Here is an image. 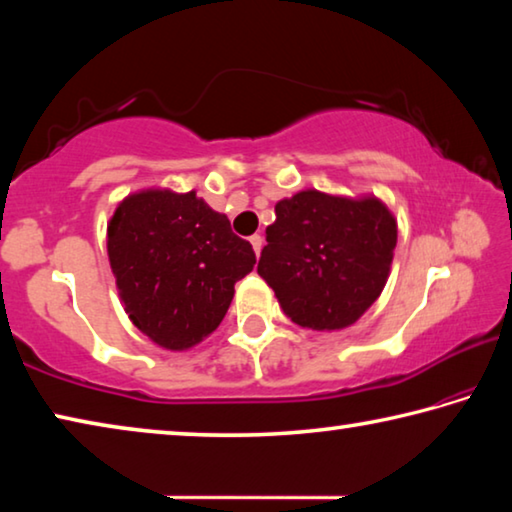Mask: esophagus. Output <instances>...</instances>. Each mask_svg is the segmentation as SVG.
I'll return each mask as SVG.
<instances>
[{"label":"esophagus","mask_w":512,"mask_h":512,"mask_svg":"<svg viewBox=\"0 0 512 512\" xmlns=\"http://www.w3.org/2000/svg\"><path fill=\"white\" fill-rule=\"evenodd\" d=\"M250 244H253L255 255L259 257V253H262V246H264V237L262 235H253V237H250Z\"/></svg>","instance_id":"34e87169"}]
</instances>
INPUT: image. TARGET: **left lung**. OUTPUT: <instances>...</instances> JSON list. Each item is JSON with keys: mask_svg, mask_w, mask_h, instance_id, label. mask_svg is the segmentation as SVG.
Wrapping results in <instances>:
<instances>
[{"mask_svg": "<svg viewBox=\"0 0 512 512\" xmlns=\"http://www.w3.org/2000/svg\"><path fill=\"white\" fill-rule=\"evenodd\" d=\"M395 244L397 223L377 198L307 189L275 205L257 273L296 325L343 329L379 298Z\"/></svg>", "mask_w": 512, "mask_h": 512, "instance_id": "8db88e82", "label": "left lung"}]
</instances>
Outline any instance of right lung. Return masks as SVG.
I'll return each instance as SVG.
<instances>
[{
    "label": "right lung",
    "mask_w": 512,
    "mask_h": 512,
    "mask_svg": "<svg viewBox=\"0 0 512 512\" xmlns=\"http://www.w3.org/2000/svg\"><path fill=\"white\" fill-rule=\"evenodd\" d=\"M108 257L133 325L167 350L212 334L255 250L196 192L149 189L124 198L108 223Z\"/></svg>",
    "instance_id": "add662e5"
}]
</instances>
